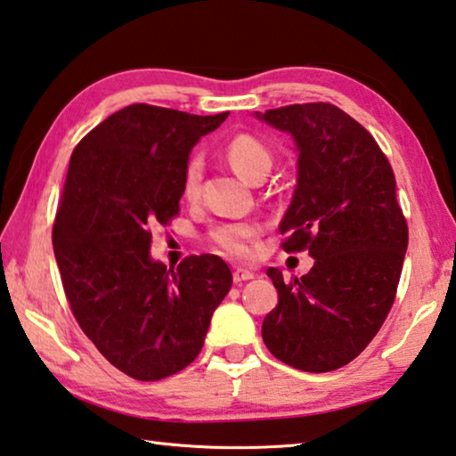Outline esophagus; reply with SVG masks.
Instances as JSON below:
<instances>
[{
	"label": "esophagus",
	"mask_w": 456,
	"mask_h": 456,
	"mask_svg": "<svg viewBox=\"0 0 456 456\" xmlns=\"http://www.w3.org/2000/svg\"><path fill=\"white\" fill-rule=\"evenodd\" d=\"M253 277H255V273L249 271V269L237 267V269L233 271V281H235V283H241V281H249V279H253Z\"/></svg>",
	"instance_id": "1"
}]
</instances>
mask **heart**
<instances>
[{"label":"heart","instance_id":"1","mask_svg":"<svg viewBox=\"0 0 456 456\" xmlns=\"http://www.w3.org/2000/svg\"><path fill=\"white\" fill-rule=\"evenodd\" d=\"M227 161L231 163L239 175L247 181L256 183L273 167V153L259 137L251 134H239L229 139L225 147ZM201 185V161L197 157H191L187 161L183 171V181H181V193L185 200H195L200 193ZM259 225L249 221L239 223H223L211 231V241L217 245L223 253L231 256H245L249 253V243L259 235Z\"/></svg>","mask_w":456,"mask_h":456}]
</instances>
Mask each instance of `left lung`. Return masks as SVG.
<instances>
[{"instance_id": "8db88e82", "label": "left lung", "mask_w": 456, "mask_h": 456, "mask_svg": "<svg viewBox=\"0 0 456 456\" xmlns=\"http://www.w3.org/2000/svg\"><path fill=\"white\" fill-rule=\"evenodd\" d=\"M256 118L295 139L297 187L281 247L314 259L289 283L267 269L279 303L263 321V341L289 367L341 369L383 327L399 287L409 227L395 173L375 137L337 105H285Z\"/></svg>"}]
</instances>
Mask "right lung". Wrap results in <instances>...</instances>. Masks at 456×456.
Masks as SVG:
<instances>
[{"label":"right lung","instance_id":"right-lung-1","mask_svg":"<svg viewBox=\"0 0 456 456\" xmlns=\"http://www.w3.org/2000/svg\"><path fill=\"white\" fill-rule=\"evenodd\" d=\"M134 103L73 149L53 221V251L73 317L97 351L137 380L197 359L233 275L217 255L167 269L149 255L151 229L179 215L193 145L227 119Z\"/></svg>","mask_w":456,"mask_h":456}]
</instances>
